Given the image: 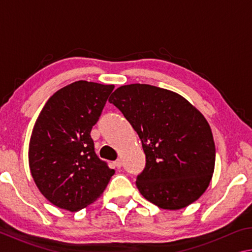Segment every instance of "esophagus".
<instances>
[{
  "label": "esophagus",
  "mask_w": 252,
  "mask_h": 252,
  "mask_svg": "<svg viewBox=\"0 0 252 252\" xmlns=\"http://www.w3.org/2000/svg\"><path fill=\"white\" fill-rule=\"evenodd\" d=\"M114 165H116L118 169H120L122 167V161L120 159H118L116 162H114Z\"/></svg>",
  "instance_id": "1"
}]
</instances>
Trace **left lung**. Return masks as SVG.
I'll use <instances>...</instances> for the list:
<instances>
[{
	"label": "left lung",
	"mask_w": 252,
	"mask_h": 252,
	"mask_svg": "<svg viewBox=\"0 0 252 252\" xmlns=\"http://www.w3.org/2000/svg\"><path fill=\"white\" fill-rule=\"evenodd\" d=\"M133 126L146 153L135 185L161 209L186 208L211 181L216 147L210 126L185 97L149 84L122 85L109 99Z\"/></svg>",
	"instance_id": "obj_1"
}]
</instances>
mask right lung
<instances>
[{
	"label": "right lung",
	"instance_id": "obj_1",
	"mask_svg": "<svg viewBox=\"0 0 252 252\" xmlns=\"http://www.w3.org/2000/svg\"><path fill=\"white\" fill-rule=\"evenodd\" d=\"M114 85L76 81L50 97L29 146L33 180L49 201L75 212L100 197L114 170L94 151L92 126Z\"/></svg>",
	"mask_w": 252,
	"mask_h": 252
}]
</instances>
